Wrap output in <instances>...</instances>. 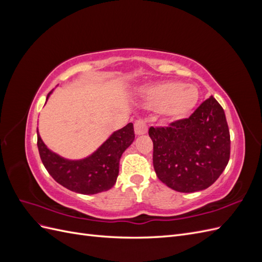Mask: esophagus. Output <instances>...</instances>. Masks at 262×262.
<instances>
[{
    "label": "esophagus",
    "mask_w": 262,
    "mask_h": 262,
    "mask_svg": "<svg viewBox=\"0 0 262 262\" xmlns=\"http://www.w3.org/2000/svg\"><path fill=\"white\" fill-rule=\"evenodd\" d=\"M134 131H136L137 136H142L147 132V125L144 119H139L134 122Z\"/></svg>",
    "instance_id": "esophagus-1"
}]
</instances>
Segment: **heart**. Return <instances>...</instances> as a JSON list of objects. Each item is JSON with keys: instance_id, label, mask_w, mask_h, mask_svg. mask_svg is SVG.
<instances>
[{"instance_id": "b5f03b06", "label": "heart", "mask_w": 262, "mask_h": 262, "mask_svg": "<svg viewBox=\"0 0 262 262\" xmlns=\"http://www.w3.org/2000/svg\"><path fill=\"white\" fill-rule=\"evenodd\" d=\"M143 97L147 108L158 109L163 117L178 120L194 108L199 100V91L192 84L168 81L146 87Z\"/></svg>"}]
</instances>
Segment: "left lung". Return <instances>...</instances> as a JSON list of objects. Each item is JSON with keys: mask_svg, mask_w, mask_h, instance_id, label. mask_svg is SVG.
I'll return each mask as SVG.
<instances>
[{"mask_svg": "<svg viewBox=\"0 0 262 262\" xmlns=\"http://www.w3.org/2000/svg\"><path fill=\"white\" fill-rule=\"evenodd\" d=\"M148 136L158 179L179 192L209 188L229 161L231 137L225 113L213 96L189 118L168 126H150Z\"/></svg>", "mask_w": 262, "mask_h": 262, "instance_id": "left-lung-1", "label": "left lung"}]
</instances>
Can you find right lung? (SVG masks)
Wrapping results in <instances>:
<instances>
[{"instance_id":"add662e5","label":"right lung","mask_w":262,"mask_h":262,"mask_svg":"<svg viewBox=\"0 0 262 262\" xmlns=\"http://www.w3.org/2000/svg\"><path fill=\"white\" fill-rule=\"evenodd\" d=\"M47 96L48 100L50 94ZM134 141L133 123L115 131L93 154L82 160H67L46 146L37 128L39 155L50 176L67 189L82 194H95L113 188L119 173V162Z\"/></svg>"}]
</instances>
